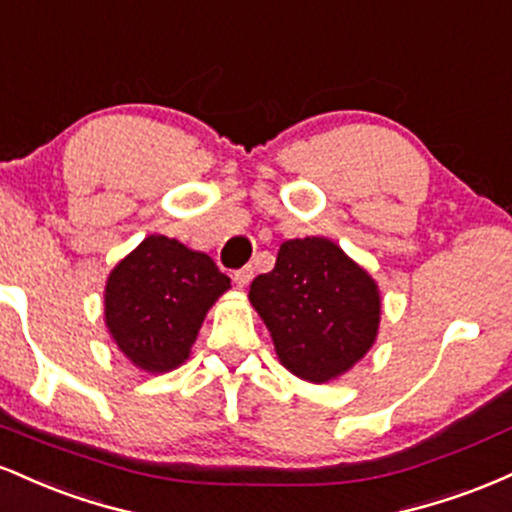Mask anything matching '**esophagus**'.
Listing matches in <instances>:
<instances>
[{
	"instance_id": "esophagus-1",
	"label": "esophagus",
	"mask_w": 512,
	"mask_h": 512,
	"mask_svg": "<svg viewBox=\"0 0 512 512\" xmlns=\"http://www.w3.org/2000/svg\"><path fill=\"white\" fill-rule=\"evenodd\" d=\"M252 276H255V269H252V264H245V267H240L233 272V279H236L238 286H248L252 281Z\"/></svg>"
}]
</instances>
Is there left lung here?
Listing matches in <instances>:
<instances>
[{
	"instance_id": "1",
	"label": "left lung",
	"mask_w": 512,
	"mask_h": 512,
	"mask_svg": "<svg viewBox=\"0 0 512 512\" xmlns=\"http://www.w3.org/2000/svg\"><path fill=\"white\" fill-rule=\"evenodd\" d=\"M250 301L279 361L310 383L346 373L380 325L375 281L327 238L286 240L272 272L250 284Z\"/></svg>"
}]
</instances>
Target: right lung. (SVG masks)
Returning a JSON list of instances; mask_svg holds the SVG:
<instances>
[{
    "instance_id": "add662e5",
    "label": "right lung",
    "mask_w": 512,
    "mask_h": 512,
    "mask_svg": "<svg viewBox=\"0 0 512 512\" xmlns=\"http://www.w3.org/2000/svg\"><path fill=\"white\" fill-rule=\"evenodd\" d=\"M228 286L209 255L149 236L110 272L105 325L134 366L166 373L190 356L204 315Z\"/></svg>"
}]
</instances>
